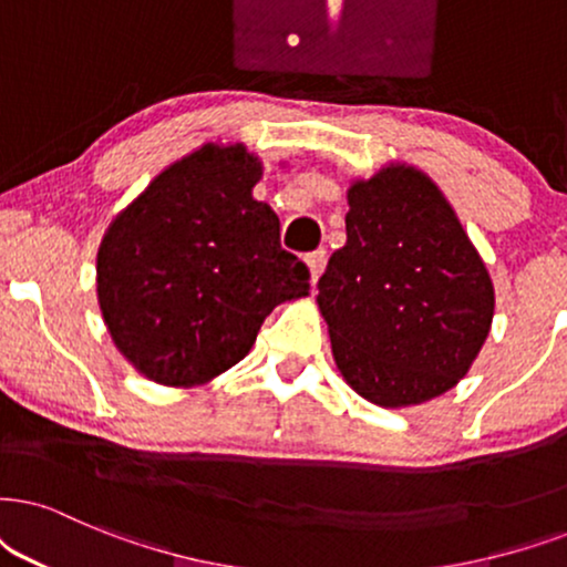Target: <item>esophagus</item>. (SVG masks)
Returning a JSON list of instances; mask_svg holds the SVG:
<instances>
[{"label":"esophagus","mask_w":567,"mask_h":567,"mask_svg":"<svg viewBox=\"0 0 567 567\" xmlns=\"http://www.w3.org/2000/svg\"><path fill=\"white\" fill-rule=\"evenodd\" d=\"M303 261H306L308 271H311V285H313V282H317V279H319L321 269H324V261H327V250H324V248H319V250H311V254H306V256H303Z\"/></svg>","instance_id":"esophagus-1"}]
</instances>
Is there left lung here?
<instances>
[{
	"label": "left lung",
	"mask_w": 567,
	"mask_h": 567,
	"mask_svg": "<svg viewBox=\"0 0 567 567\" xmlns=\"http://www.w3.org/2000/svg\"><path fill=\"white\" fill-rule=\"evenodd\" d=\"M348 243L319 279V311L346 382L382 408L453 390L494 317L489 271L421 169L386 164L348 190Z\"/></svg>",
	"instance_id": "1"
}]
</instances>
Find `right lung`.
Segmentation results:
<instances>
[{
	"instance_id": "right-lung-1",
	"label": "right lung",
	"mask_w": 567,
	"mask_h": 567,
	"mask_svg": "<svg viewBox=\"0 0 567 567\" xmlns=\"http://www.w3.org/2000/svg\"><path fill=\"white\" fill-rule=\"evenodd\" d=\"M261 162L243 143H206L159 172L114 217L96 292L114 346L143 377L204 384L248 355L264 319L308 296V267L279 246L254 198Z\"/></svg>"
}]
</instances>
